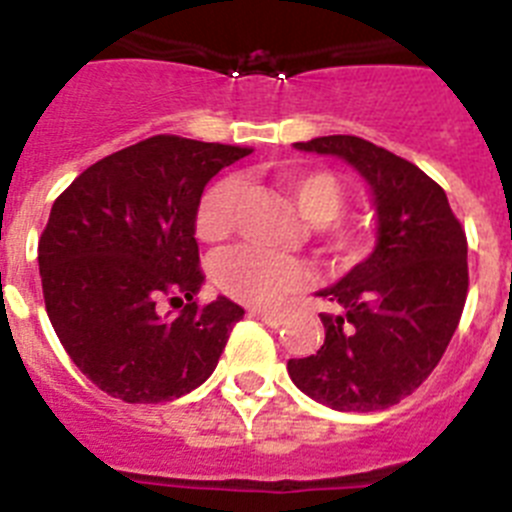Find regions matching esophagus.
<instances>
[{
    "label": "esophagus",
    "mask_w": 512,
    "mask_h": 512,
    "mask_svg": "<svg viewBox=\"0 0 512 512\" xmlns=\"http://www.w3.org/2000/svg\"><path fill=\"white\" fill-rule=\"evenodd\" d=\"M253 318L264 320L266 325H271V328H279V325L284 323V315L282 312H271V310H251Z\"/></svg>",
    "instance_id": "esophagus-1"
}]
</instances>
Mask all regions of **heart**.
<instances>
[{
    "mask_svg": "<svg viewBox=\"0 0 512 512\" xmlns=\"http://www.w3.org/2000/svg\"><path fill=\"white\" fill-rule=\"evenodd\" d=\"M282 184L289 197L295 200L300 215L307 223L315 225L325 253H330L336 261L359 259L364 251V235L359 230L328 225L341 215L343 202H346V194L336 176L325 171H295V174H284ZM238 194H241V184L233 176L217 179L207 187L197 207V217H194L197 235L202 241L228 238L235 223ZM212 277L217 287L233 300L271 307L297 292L307 282V271L292 256L238 246L217 256L212 264Z\"/></svg>",
    "mask_w": 512,
    "mask_h": 512,
    "instance_id": "b5f03b06",
    "label": "heart"
}]
</instances>
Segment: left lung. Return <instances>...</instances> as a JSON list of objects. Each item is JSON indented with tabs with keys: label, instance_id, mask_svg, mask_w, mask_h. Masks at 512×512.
<instances>
[{
	"label": "left lung",
	"instance_id": "8db88e82",
	"mask_svg": "<svg viewBox=\"0 0 512 512\" xmlns=\"http://www.w3.org/2000/svg\"><path fill=\"white\" fill-rule=\"evenodd\" d=\"M297 151L336 156L364 179L377 243L320 289L338 315H320L318 354L289 359V379L325 408L374 413L413 395L436 369L467 302V235L446 192L415 164L356 135H323Z\"/></svg>",
	"mask_w": 512,
	"mask_h": 512
}]
</instances>
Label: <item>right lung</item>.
<instances>
[{"label": "right lung", "mask_w": 512, "mask_h": 512, "mask_svg": "<svg viewBox=\"0 0 512 512\" xmlns=\"http://www.w3.org/2000/svg\"><path fill=\"white\" fill-rule=\"evenodd\" d=\"M251 151L156 135L89 166L53 202L38 243L45 310L102 392L166 402L215 372L243 307L194 302L205 284L194 217L212 176ZM164 299L183 312L161 313Z\"/></svg>", "instance_id": "obj_1"}]
</instances>
